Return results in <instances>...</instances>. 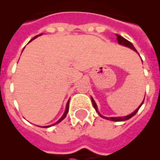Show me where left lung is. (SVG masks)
Listing matches in <instances>:
<instances>
[{
    "instance_id": "1",
    "label": "left lung",
    "mask_w": 160,
    "mask_h": 160,
    "mask_svg": "<svg viewBox=\"0 0 160 160\" xmlns=\"http://www.w3.org/2000/svg\"><path fill=\"white\" fill-rule=\"evenodd\" d=\"M117 36V41H118V43L119 44V45H122V46H126V47H129V48L132 49L133 51H136V49L134 48V46H133V44L131 43V42H129V41H127L126 39H124V37H122V36H120L119 35H116ZM91 101H92V104H93V106H94V108H95V109L96 110V112H97L98 114H99V115H100V117H102V118H104V119H109V120H112V121H124V120H128V119H129L130 118H132V117L134 116V114H136L137 112H138V110H139V109L140 108V106H141L142 105H143V103H144V101L142 102V104L139 106V108L138 109H136L135 110H134L132 114H129V115H126V116H124V117H110V118H109V117H105V116H103V115H101V114H100V112H99V110H98L97 109V105H96V104H95V100H93V98H91Z\"/></svg>"
}]
</instances>
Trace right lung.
I'll list each match as a JSON object with an SVG mask.
<instances>
[{"mask_svg": "<svg viewBox=\"0 0 160 160\" xmlns=\"http://www.w3.org/2000/svg\"><path fill=\"white\" fill-rule=\"evenodd\" d=\"M41 35H42V34H41V35H38V36H35V37H33V38L31 39V41H33L34 39H36V37H38V36H41ZM69 102H70V100H68L67 104H66V108H65V113H64V114H63V115H62V117H61V118H60V119H59V120H58V121L56 122V123H55V124H52V125H55V124H58V123H60V121H62L63 119H65V116H66V114H67L68 111H69ZM50 126H51V125H49V126H45V128H48V127H50Z\"/></svg>", "mask_w": 160, "mask_h": 160, "instance_id": "1", "label": "right lung"}]
</instances>
